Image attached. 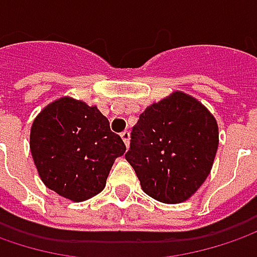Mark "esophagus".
I'll use <instances>...</instances> for the list:
<instances>
[{
	"instance_id": "obj_1",
	"label": "esophagus",
	"mask_w": 257,
	"mask_h": 257,
	"mask_svg": "<svg viewBox=\"0 0 257 257\" xmlns=\"http://www.w3.org/2000/svg\"><path fill=\"white\" fill-rule=\"evenodd\" d=\"M120 138L123 140L125 145L128 147V145H129V132H128V131H123V132L120 134Z\"/></svg>"
}]
</instances>
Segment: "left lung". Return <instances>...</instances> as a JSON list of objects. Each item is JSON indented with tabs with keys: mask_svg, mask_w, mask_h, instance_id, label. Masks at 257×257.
Listing matches in <instances>:
<instances>
[{
	"mask_svg": "<svg viewBox=\"0 0 257 257\" xmlns=\"http://www.w3.org/2000/svg\"><path fill=\"white\" fill-rule=\"evenodd\" d=\"M217 148L215 117L196 98L174 91L140 114L125 159L148 196L179 204L211 173Z\"/></svg>",
	"mask_w": 257,
	"mask_h": 257,
	"instance_id": "8db88e82",
	"label": "left lung"
}]
</instances>
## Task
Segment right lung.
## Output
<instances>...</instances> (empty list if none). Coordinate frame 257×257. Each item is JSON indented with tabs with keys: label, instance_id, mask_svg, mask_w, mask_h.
<instances>
[{
	"label": "right lung",
	"instance_id": "1",
	"mask_svg": "<svg viewBox=\"0 0 257 257\" xmlns=\"http://www.w3.org/2000/svg\"><path fill=\"white\" fill-rule=\"evenodd\" d=\"M125 150L96 106L71 97L48 104L30 131V151L42 182L74 202L104 189L114 160Z\"/></svg>",
	"mask_w": 257,
	"mask_h": 257
}]
</instances>
